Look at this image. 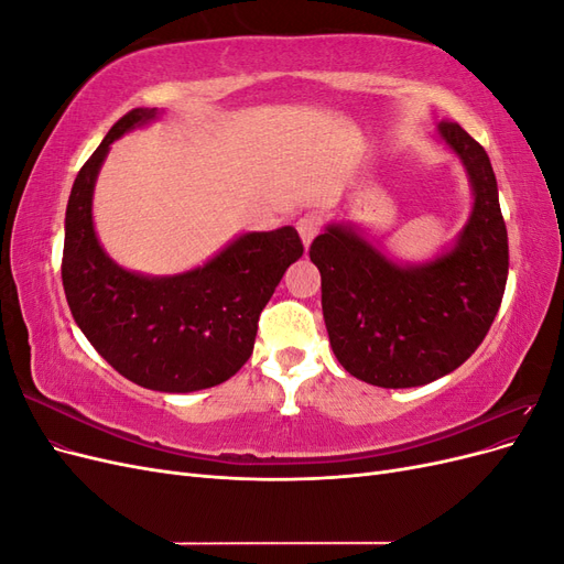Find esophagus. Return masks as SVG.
Masks as SVG:
<instances>
[{
	"mask_svg": "<svg viewBox=\"0 0 564 564\" xmlns=\"http://www.w3.org/2000/svg\"><path fill=\"white\" fill-rule=\"evenodd\" d=\"M319 228H322V218H319L317 214H305V216L299 218L296 230H299V235H301V240H303V247H305V249L311 247V242L317 237Z\"/></svg>",
	"mask_w": 564,
	"mask_h": 564,
	"instance_id": "obj_1",
	"label": "esophagus"
}]
</instances>
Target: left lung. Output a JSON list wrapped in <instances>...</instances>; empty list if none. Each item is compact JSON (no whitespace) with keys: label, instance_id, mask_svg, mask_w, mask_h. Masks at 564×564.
<instances>
[{"label":"left lung","instance_id":"8db88e82","mask_svg":"<svg viewBox=\"0 0 564 564\" xmlns=\"http://www.w3.org/2000/svg\"><path fill=\"white\" fill-rule=\"evenodd\" d=\"M437 135L473 187V212L452 249L402 265L350 224H329L311 245L336 360L379 388L425 386L464 365L503 299L508 232L491 162L456 122H440Z\"/></svg>","mask_w":564,"mask_h":564}]
</instances>
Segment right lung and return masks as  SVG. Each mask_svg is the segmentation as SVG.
Returning a JSON list of instances; mask_svg holds the SVG:
<instances>
[{
  "mask_svg": "<svg viewBox=\"0 0 564 564\" xmlns=\"http://www.w3.org/2000/svg\"><path fill=\"white\" fill-rule=\"evenodd\" d=\"M158 117L135 108L79 169L65 212L63 289L77 327L124 379L160 392H193L235 377L249 360L259 317L284 270L301 259L292 226L245 232L204 265L148 278L100 247L91 199L110 143Z\"/></svg>",
  "mask_w": 564,
  "mask_h": 564,
  "instance_id": "obj_1",
  "label": "right lung"
}]
</instances>
